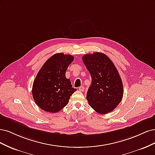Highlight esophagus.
<instances>
[{"label":"esophagus","instance_id":"1","mask_svg":"<svg viewBox=\"0 0 155 155\" xmlns=\"http://www.w3.org/2000/svg\"><path fill=\"white\" fill-rule=\"evenodd\" d=\"M78 89H79V90L80 91H83L84 89H85V88H84V87H83V86H81V87H79Z\"/></svg>","mask_w":155,"mask_h":155}]
</instances>
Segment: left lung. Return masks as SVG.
Wrapping results in <instances>:
<instances>
[{
  "label": "left lung",
  "instance_id": "obj_1",
  "mask_svg": "<svg viewBox=\"0 0 155 155\" xmlns=\"http://www.w3.org/2000/svg\"><path fill=\"white\" fill-rule=\"evenodd\" d=\"M82 59L92 78L87 93L88 104L98 113H109L119 105L124 95L118 71L109 57L103 53L86 54Z\"/></svg>",
  "mask_w": 155,
  "mask_h": 155
}]
</instances>
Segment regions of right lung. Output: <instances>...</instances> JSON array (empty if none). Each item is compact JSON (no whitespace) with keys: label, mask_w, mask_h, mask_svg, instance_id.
Masks as SVG:
<instances>
[{"label":"right lung","mask_w":155,"mask_h":155,"mask_svg":"<svg viewBox=\"0 0 155 155\" xmlns=\"http://www.w3.org/2000/svg\"><path fill=\"white\" fill-rule=\"evenodd\" d=\"M73 60L71 55L55 54L40 69L33 83L32 95L35 104L41 109L53 113L60 111L77 91L65 76Z\"/></svg>","instance_id":"right-lung-1"}]
</instances>
